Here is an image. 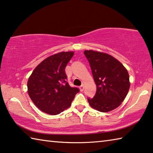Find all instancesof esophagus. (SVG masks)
Listing matches in <instances>:
<instances>
[{
    "label": "esophagus",
    "instance_id": "34e87169",
    "mask_svg": "<svg viewBox=\"0 0 153 153\" xmlns=\"http://www.w3.org/2000/svg\"><path fill=\"white\" fill-rule=\"evenodd\" d=\"M84 84H82L81 86H79L80 91H83V90H84Z\"/></svg>",
    "mask_w": 153,
    "mask_h": 153
}]
</instances>
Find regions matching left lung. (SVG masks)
I'll list each match as a JSON object with an SVG mask.
<instances>
[{
    "label": "left lung",
    "mask_w": 153,
    "mask_h": 153,
    "mask_svg": "<svg viewBox=\"0 0 153 153\" xmlns=\"http://www.w3.org/2000/svg\"><path fill=\"white\" fill-rule=\"evenodd\" d=\"M97 85V92L88 98L90 105L100 112L117 108L128 94L130 83L128 72L120 61L110 55L92 50L85 51Z\"/></svg>",
    "instance_id": "1"
}]
</instances>
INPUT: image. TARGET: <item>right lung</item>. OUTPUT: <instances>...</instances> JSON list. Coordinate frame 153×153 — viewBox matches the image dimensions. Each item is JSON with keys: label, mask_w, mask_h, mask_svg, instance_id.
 <instances>
[{"label": "right lung", "mask_w": 153, "mask_h": 153, "mask_svg": "<svg viewBox=\"0 0 153 153\" xmlns=\"http://www.w3.org/2000/svg\"><path fill=\"white\" fill-rule=\"evenodd\" d=\"M74 52H61L48 56L36 67L27 81V92L40 110L55 115L71 106L79 90L67 82L65 69Z\"/></svg>", "instance_id": "add662e5"}]
</instances>
